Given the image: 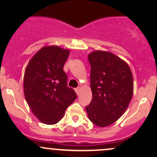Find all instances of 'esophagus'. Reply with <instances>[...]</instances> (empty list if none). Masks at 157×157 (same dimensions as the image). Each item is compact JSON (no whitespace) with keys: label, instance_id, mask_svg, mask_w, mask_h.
<instances>
[{"label":"esophagus","instance_id":"34e87169","mask_svg":"<svg viewBox=\"0 0 157 157\" xmlns=\"http://www.w3.org/2000/svg\"><path fill=\"white\" fill-rule=\"evenodd\" d=\"M80 90H81V87H77V88L75 89V92H77V95H79V94H80Z\"/></svg>","mask_w":157,"mask_h":157}]
</instances>
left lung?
Segmentation results:
<instances>
[{
    "label": "left lung",
    "mask_w": 157,
    "mask_h": 157,
    "mask_svg": "<svg viewBox=\"0 0 157 157\" xmlns=\"http://www.w3.org/2000/svg\"><path fill=\"white\" fill-rule=\"evenodd\" d=\"M91 65L92 98L86 107L88 117L99 127L113 124L128 108L133 95V77L124 60L110 52L95 50L88 56Z\"/></svg>",
    "instance_id": "left-lung-1"
}]
</instances>
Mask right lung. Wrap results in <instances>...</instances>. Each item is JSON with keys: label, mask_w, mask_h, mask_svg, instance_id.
I'll use <instances>...</instances> for the list:
<instances>
[{"label": "right lung", "mask_w": 157, "mask_h": 157, "mask_svg": "<svg viewBox=\"0 0 157 157\" xmlns=\"http://www.w3.org/2000/svg\"><path fill=\"white\" fill-rule=\"evenodd\" d=\"M70 50L59 46H46L31 59L24 74L23 88L29 108L41 123L56 124L67 107L77 98L67 86L63 67Z\"/></svg>", "instance_id": "obj_1"}]
</instances>
